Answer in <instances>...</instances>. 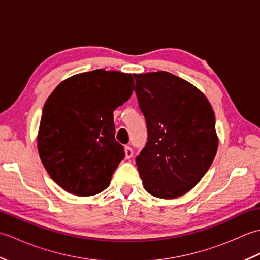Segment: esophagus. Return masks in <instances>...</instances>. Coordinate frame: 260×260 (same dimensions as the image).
<instances>
[{"label": "esophagus", "instance_id": "esophagus-1", "mask_svg": "<svg viewBox=\"0 0 260 260\" xmlns=\"http://www.w3.org/2000/svg\"><path fill=\"white\" fill-rule=\"evenodd\" d=\"M133 156V148L131 146H125V157L128 159Z\"/></svg>", "mask_w": 260, "mask_h": 260}]
</instances>
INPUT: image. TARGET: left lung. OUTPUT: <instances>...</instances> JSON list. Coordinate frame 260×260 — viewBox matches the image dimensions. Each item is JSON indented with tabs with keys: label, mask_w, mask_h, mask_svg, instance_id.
Segmentation results:
<instances>
[{
	"label": "left lung",
	"mask_w": 260,
	"mask_h": 260,
	"mask_svg": "<svg viewBox=\"0 0 260 260\" xmlns=\"http://www.w3.org/2000/svg\"><path fill=\"white\" fill-rule=\"evenodd\" d=\"M147 127L136 157L144 189L161 199L185 194L207 173L218 150L211 105L190 82L167 71L134 75Z\"/></svg>",
	"instance_id": "left-lung-1"
}]
</instances>
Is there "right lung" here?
<instances>
[{"instance_id":"right-lung-1","label":"right lung","mask_w":260,"mask_h":260,"mask_svg":"<svg viewBox=\"0 0 260 260\" xmlns=\"http://www.w3.org/2000/svg\"><path fill=\"white\" fill-rule=\"evenodd\" d=\"M134 90L131 74L97 69L63 80L45 104L38 134L43 167L63 190L95 196L125 157L115 140L114 110Z\"/></svg>"}]
</instances>
